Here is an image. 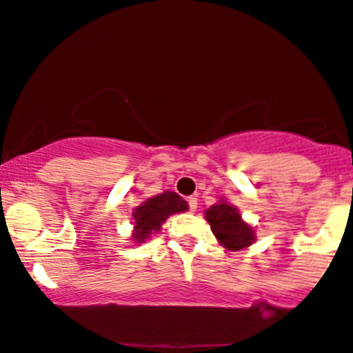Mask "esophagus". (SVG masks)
Segmentation results:
<instances>
[{
    "label": "esophagus",
    "instance_id": "obj_1",
    "mask_svg": "<svg viewBox=\"0 0 353 353\" xmlns=\"http://www.w3.org/2000/svg\"><path fill=\"white\" fill-rule=\"evenodd\" d=\"M188 204H189V210H190V212H194V210L197 209V197L190 196L189 199H188Z\"/></svg>",
    "mask_w": 353,
    "mask_h": 353
}]
</instances>
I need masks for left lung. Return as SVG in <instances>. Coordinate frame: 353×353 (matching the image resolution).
<instances>
[{"instance_id": "8db88e82", "label": "left lung", "mask_w": 353, "mask_h": 353, "mask_svg": "<svg viewBox=\"0 0 353 353\" xmlns=\"http://www.w3.org/2000/svg\"><path fill=\"white\" fill-rule=\"evenodd\" d=\"M205 221L210 224L219 242L230 250L244 249L254 242V229L242 222L236 208L225 202H219L217 205L205 210Z\"/></svg>"}]
</instances>
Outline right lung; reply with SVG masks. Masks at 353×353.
Instances as JSON below:
<instances>
[{"label": "right lung", "mask_w": 353, "mask_h": 353, "mask_svg": "<svg viewBox=\"0 0 353 353\" xmlns=\"http://www.w3.org/2000/svg\"><path fill=\"white\" fill-rule=\"evenodd\" d=\"M188 210V202L177 196L176 192H163L159 196L151 197L134 209V236L132 239L143 242L154 230H159L163 222L171 214Z\"/></svg>", "instance_id": "obj_1"}]
</instances>
